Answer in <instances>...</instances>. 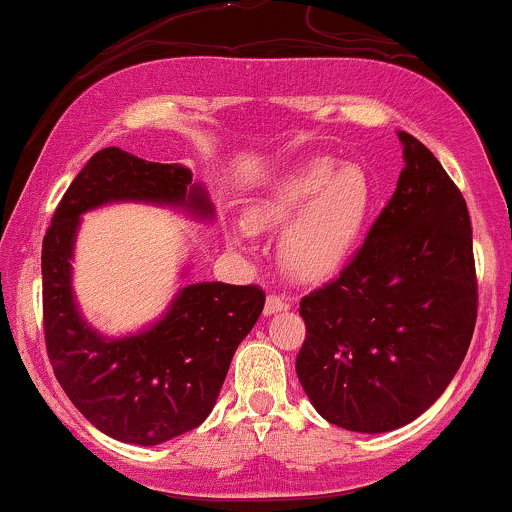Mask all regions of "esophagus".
Listing matches in <instances>:
<instances>
[{
  "label": "esophagus",
  "instance_id": "esophagus-1",
  "mask_svg": "<svg viewBox=\"0 0 512 512\" xmlns=\"http://www.w3.org/2000/svg\"><path fill=\"white\" fill-rule=\"evenodd\" d=\"M291 301L286 296H276V293H269L267 303H264V315L272 313H281V310H289Z\"/></svg>",
  "mask_w": 512,
  "mask_h": 512
}]
</instances>
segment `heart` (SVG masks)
<instances>
[{
  "label": "heart",
  "mask_w": 512,
  "mask_h": 512,
  "mask_svg": "<svg viewBox=\"0 0 512 512\" xmlns=\"http://www.w3.org/2000/svg\"><path fill=\"white\" fill-rule=\"evenodd\" d=\"M373 180L358 166L317 158L276 182L262 202L248 209L250 231L286 226L281 260L301 281H322L337 274L366 236L375 211Z\"/></svg>",
  "instance_id": "1"
}]
</instances>
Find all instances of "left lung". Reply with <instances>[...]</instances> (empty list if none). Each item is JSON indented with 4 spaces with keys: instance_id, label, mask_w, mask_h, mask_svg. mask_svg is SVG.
Segmentation results:
<instances>
[{
    "instance_id": "left-lung-1",
    "label": "left lung",
    "mask_w": 512,
    "mask_h": 512,
    "mask_svg": "<svg viewBox=\"0 0 512 512\" xmlns=\"http://www.w3.org/2000/svg\"><path fill=\"white\" fill-rule=\"evenodd\" d=\"M404 166L366 240L303 296L296 373L334 426L383 433L421 416L455 378L477 325L467 204L440 161L399 132Z\"/></svg>"
}]
</instances>
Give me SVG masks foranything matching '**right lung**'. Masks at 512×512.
<instances>
[{
    "instance_id": "obj_1",
    "label": "right lung",
    "mask_w": 512,
    "mask_h": 512,
    "mask_svg": "<svg viewBox=\"0 0 512 512\" xmlns=\"http://www.w3.org/2000/svg\"><path fill=\"white\" fill-rule=\"evenodd\" d=\"M178 204L211 216L192 173L108 146L88 158L57 204L43 240V330L57 383L98 431L158 445L202 424L214 409L238 344L264 308L260 286L190 284L142 334L103 339L76 313L72 250L84 211L108 202Z\"/></svg>"
}]
</instances>
